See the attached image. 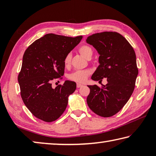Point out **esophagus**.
<instances>
[{
	"label": "esophagus",
	"instance_id": "obj_1",
	"mask_svg": "<svg viewBox=\"0 0 156 156\" xmlns=\"http://www.w3.org/2000/svg\"><path fill=\"white\" fill-rule=\"evenodd\" d=\"M76 87H77L78 88H80V87H83V84H80V83H77V84H76Z\"/></svg>",
	"mask_w": 156,
	"mask_h": 156
}]
</instances>
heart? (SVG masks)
Listing matches in <instances>:
<instances>
[{
  "label": "heart",
  "mask_w": 156,
  "mask_h": 156,
  "mask_svg": "<svg viewBox=\"0 0 156 156\" xmlns=\"http://www.w3.org/2000/svg\"><path fill=\"white\" fill-rule=\"evenodd\" d=\"M78 51L82 56L87 59L90 58L92 54H93V51H92L91 48L87 45H83L80 47H79ZM71 60H72V54L70 53H69V54L66 55L64 60H63V63H64V65L66 68L70 67ZM90 73L91 72L88 69L77 70L76 72H73L71 73L70 74H69L67 78L69 80L82 83H84L87 80V78L89 77Z\"/></svg>",
  "instance_id": "1"
}]
</instances>
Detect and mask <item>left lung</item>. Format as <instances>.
Wrapping results in <instances>:
<instances>
[{
  "label": "left lung",
  "instance_id": "8db88e82",
  "mask_svg": "<svg viewBox=\"0 0 156 156\" xmlns=\"http://www.w3.org/2000/svg\"><path fill=\"white\" fill-rule=\"evenodd\" d=\"M98 54L100 65L91 79L107 84L101 88L88 85L90 93L87 98L89 107L96 114L111 117L122 109L133 94L138 74L136 56L133 48L119 33L104 31L87 38Z\"/></svg>",
  "mask_w": 156,
  "mask_h": 156
}]
</instances>
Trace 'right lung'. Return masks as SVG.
I'll list each match as a JSON object with an SVG mask.
<instances>
[{"label":"right lung","mask_w":156,"mask_h":156,"mask_svg":"<svg viewBox=\"0 0 156 156\" xmlns=\"http://www.w3.org/2000/svg\"><path fill=\"white\" fill-rule=\"evenodd\" d=\"M82 38V36L72 38L47 34L25 50L18 76L20 96L25 106L38 119L53 122L65 112L68 97L75 91L76 84L66 80L53 89L51 82L62 78L65 57Z\"/></svg>","instance_id":"1"}]
</instances>
